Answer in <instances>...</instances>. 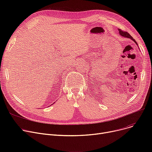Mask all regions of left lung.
Here are the masks:
<instances>
[{"instance_id":"obj_1","label":"left lung","mask_w":152,"mask_h":152,"mask_svg":"<svg viewBox=\"0 0 152 152\" xmlns=\"http://www.w3.org/2000/svg\"><path fill=\"white\" fill-rule=\"evenodd\" d=\"M118 31H119V34H120L121 36H123V37H127V38H130L132 40V41H133L135 44H136L137 45V43L136 42V41H135L134 39H133V37H132L128 33H127V32L123 31H122V30L120 29H118Z\"/></svg>"}]
</instances>
